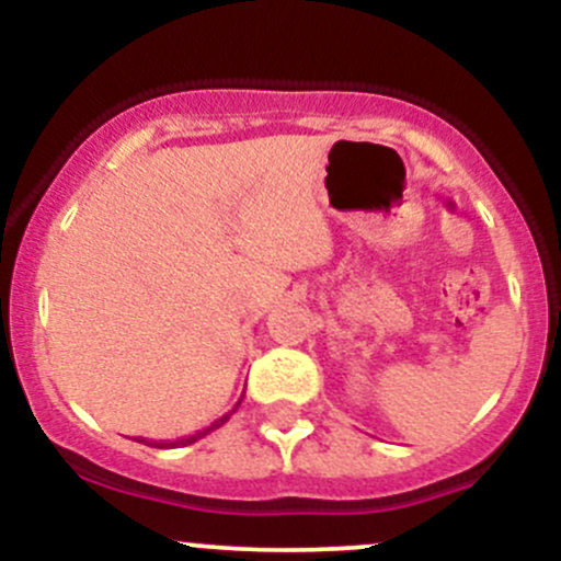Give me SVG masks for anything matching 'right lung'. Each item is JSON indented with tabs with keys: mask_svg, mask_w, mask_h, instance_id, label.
Listing matches in <instances>:
<instances>
[{
	"mask_svg": "<svg viewBox=\"0 0 561 561\" xmlns=\"http://www.w3.org/2000/svg\"><path fill=\"white\" fill-rule=\"evenodd\" d=\"M240 403H242V398H240V401H237V405H240ZM237 405H234V409H231V411H229V414L218 416V420H216V422H210V424H208V427L197 430V433H195V435H186V437H179V440H147V437H139V440H137V443H147V446H152V448H179V446H192V443H195V440H199V437L210 435V433H214V430H218V427H221V424H227V422H229V416H231V414H234V411H237Z\"/></svg>",
	"mask_w": 561,
	"mask_h": 561,
	"instance_id": "1",
	"label": "right lung"
}]
</instances>
